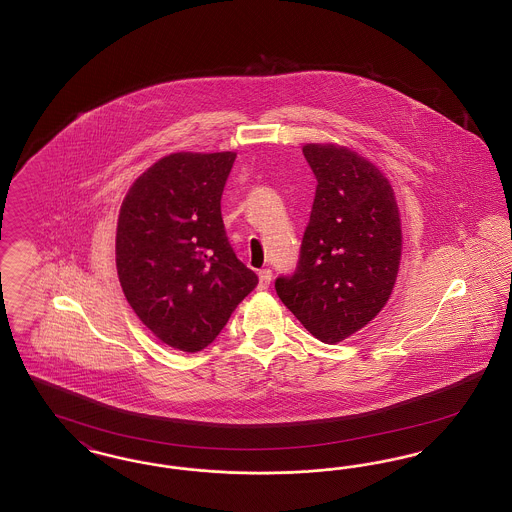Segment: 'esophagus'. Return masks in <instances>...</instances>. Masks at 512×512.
Here are the masks:
<instances>
[{
	"mask_svg": "<svg viewBox=\"0 0 512 512\" xmlns=\"http://www.w3.org/2000/svg\"><path fill=\"white\" fill-rule=\"evenodd\" d=\"M270 280H272V270L270 268L259 270V288L261 290H267L268 286H270Z\"/></svg>",
	"mask_w": 512,
	"mask_h": 512,
	"instance_id": "1",
	"label": "esophagus"
}]
</instances>
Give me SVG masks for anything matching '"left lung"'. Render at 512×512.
Returning <instances> with one entry per match:
<instances>
[{"mask_svg": "<svg viewBox=\"0 0 512 512\" xmlns=\"http://www.w3.org/2000/svg\"><path fill=\"white\" fill-rule=\"evenodd\" d=\"M317 194L297 267L274 288L320 341L359 332L390 299L401 261V219L388 178L347 147L307 144Z\"/></svg>", "mask_w": 512, "mask_h": 512, "instance_id": "8db88e82", "label": "left lung"}]
</instances>
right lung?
I'll list each match as a JSON object with an SVG mask.
<instances>
[{
  "instance_id": "right-lung-1",
  "label": "right lung",
  "mask_w": 512,
  "mask_h": 512,
  "mask_svg": "<svg viewBox=\"0 0 512 512\" xmlns=\"http://www.w3.org/2000/svg\"><path fill=\"white\" fill-rule=\"evenodd\" d=\"M234 161V151L172 153L138 176L122 201V292L147 328L180 351L213 343L259 284L236 257L220 213Z\"/></svg>"
}]
</instances>
